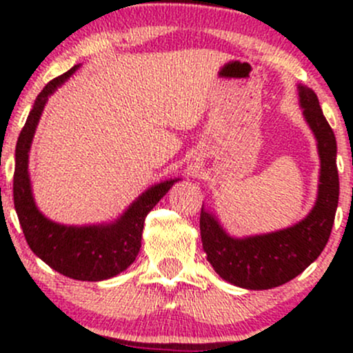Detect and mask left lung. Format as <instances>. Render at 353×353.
<instances>
[{
  "label": "left lung",
  "mask_w": 353,
  "mask_h": 353,
  "mask_svg": "<svg viewBox=\"0 0 353 353\" xmlns=\"http://www.w3.org/2000/svg\"><path fill=\"white\" fill-rule=\"evenodd\" d=\"M303 116L314 131L320 154L319 197L312 212L294 228L247 239L229 237L210 214L201 210V237L214 270L224 281L250 290H264L292 281L309 267L329 241L339 204L337 141L319 98L299 86Z\"/></svg>",
  "instance_id": "1"
}]
</instances>
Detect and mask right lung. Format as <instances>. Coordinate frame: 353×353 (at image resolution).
Masks as SVG:
<instances>
[{
	"mask_svg": "<svg viewBox=\"0 0 353 353\" xmlns=\"http://www.w3.org/2000/svg\"><path fill=\"white\" fill-rule=\"evenodd\" d=\"M76 68L51 79L34 101V106L19 132L13 176L14 209L24 239L33 252L56 272L76 281H104L128 269L141 249L144 219L165 196L176 181H165L145 190L111 225L66 228L54 224L36 209L28 177V152L48 96L63 84Z\"/></svg>",
	"mask_w": 353,
	"mask_h": 353,
	"instance_id": "right-lung-1",
	"label": "right lung"
}]
</instances>
